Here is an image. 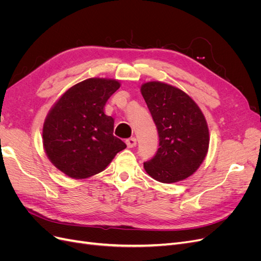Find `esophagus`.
<instances>
[{
  "instance_id": "obj_1",
  "label": "esophagus",
  "mask_w": 261,
  "mask_h": 261,
  "mask_svg": "<svg viewBox=\"0 0 261 261\" xmlns=\"http://www.w3.org/2000/svg\"><path fill=\"white\" fill-rule=\"evenodd\" d=\"M126 145H127L128 148H134L136 145H137V140L135 137H132V138H128L127 140H126Z\"/></svg>"
}]
</instances>
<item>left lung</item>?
Instances as JSON below:
<instances>
[{"label": "left lung", "instance_id": "obj_1", "mask_svg": "<svg viewBox=\"0 0 261 261\" xmlns=\"http://www.w3.org/2000/svg\"><path fill=\"white\" fill-rule=\"evenodd\" d=\"M159 133L160 148L144 163L148 175L161 183L183 180L198 170L209 149L208 124L198 105L186 92L162 82L140 87Z\"/></svg>", "mask_w": 261, "mask_h": 261}]
</instances>
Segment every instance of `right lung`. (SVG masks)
Wrapping results in <instances>:
<instances>
[{
  "label": "right lung",
  "mask_w": 261,
  "mask_h": 261,
  "mask_svg": "<svg viewBox=\"0 0 261 261\" xmlns=\"http://www.w3.org/2000/svg\"><path fill=\"white\" fill-rule=\"evenodd\" d=\"M120 87L116 80L88 78L68 88L46 114L42 127L45 154L68 177L98 174L126 148L113 136L114 120L103 110Z\"/></svg>",
  "instance_id": "1"
}]
</instances>
